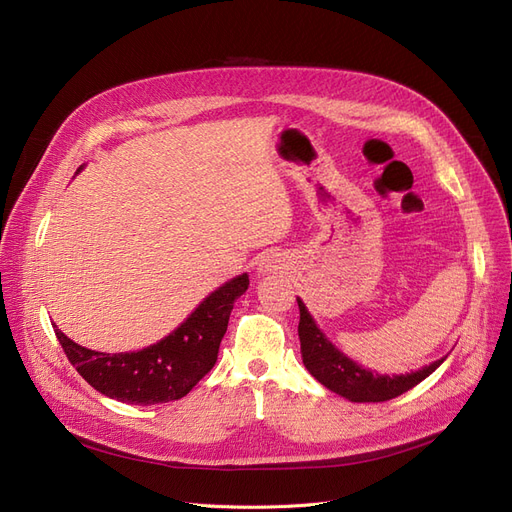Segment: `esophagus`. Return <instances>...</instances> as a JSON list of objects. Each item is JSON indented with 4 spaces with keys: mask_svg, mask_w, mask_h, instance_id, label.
<instances>
[{
    "mask_svg": "<svg viewBox=\"0 0 512 512\" xmlns=\"http://www.w3.org/2000/svg\"><path fill=\"white\" fill-rule=\"evenodd\" d=\"M272 268L274 266H270V263H268V266H261V272H272Z\"/></svg>",
    "mask_w": 512,
    "mask_h": 512,
    "instance_id": "obj_1",
    "label": "esophagus"
}]
</instances>
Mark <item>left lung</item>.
Returning <instances> with one entry per match:
<instances>
[{
    "label": "left lung",
    "instance_id": "obj_1",
    "mask_svg": "<svg viewBox=\"0 0 512 512\" xmlns=\"http://www.w3.org/2000/svg\"><path fill=\"white\" fill-rule=\"evenodd\" d=\"M299 306V342H301V358H304L306 369L316 377V380L329 388L331 392L344 396L352 403H384L401 396L403 392L418 386L422 380L437 369L445 358H439L418 371L407 375H380L369 369H363L354 361L339 352L325 333L318 329L314 318L310 316L304 301L297 299Z\"/></svg>",
    "mask_w": 512,
    "mask_h": 512
}]
</instances>
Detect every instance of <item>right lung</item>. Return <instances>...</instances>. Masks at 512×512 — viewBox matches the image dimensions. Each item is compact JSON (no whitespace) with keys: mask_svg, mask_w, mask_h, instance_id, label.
I'll return each instance as SVG.
<instances>
[{"mask_svg":"<svg viewBox=\"0 0 512 512\" xmlns=\"http://www.w3.org/2000/svg\"><path fill=\"white\" fill-rule=\"evenodd\" d=\"M246 289V274L225 282L162 342L139 352H94L52 327L69 363L94 390L128 405L170 403L183 399L215 367L234 301Z\"/></svg>","mask_w":512,"mask_h":512,"instance_id":"obj_1","label":"right lung"}]
</instances>
